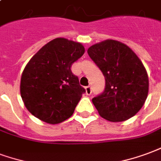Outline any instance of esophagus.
I'll list each match as a JSON object with an SVG mask.
<instances>
[{
	"mask_svg": "<svg viewBox=\"0 0 161 161\" xmlns=\"http://www.w3.org/2000/svg\"><path fill=\"white\" fill-rule=\"evenodd\" d=\"M91 93H92V87L91 86H86V94L91 95Z\"/></svg>",
	"mask_w": 161,
	"mask_h": 161,
	"instance_id": "esophagus-1",
	"label": "esophagus"
}]
</instances>
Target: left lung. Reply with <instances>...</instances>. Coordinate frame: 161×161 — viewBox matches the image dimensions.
<instances>
[{
    "mask_svg": "<svg viewBox=\"0 0 161 161\" xmlns=\"http://www.w3.org/2000/svg\"><path fill=\"white\" fill-rule=\"evenodd\" d=\"M87 53L105 79V88L92 98L102 118L123 122L136 114L148 93V76L136 54L119 41L107 40L93 44Z\"/></svg>",
    "mask_w": 161,
    "mask_h": 161,
    "instance_id": "left-lung-1",
    "label": "left lung"
}]
</instances>
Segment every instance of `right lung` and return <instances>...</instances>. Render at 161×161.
Here are the masks:
<instances>
[{
  "instance_id": "add662e5",
  "label": "right lung",
  "mask_w": 161,
  "mask_h": 161,
  "mask_svg": "<svg viewBox=\"0 0 161 161\" xmlns=\"http://www.w3.org/2000/svg\"><path fill=\"white\" fill-rule=\"evenodd\" d=\"M84 52L80 43L57 37L28 62L21 76L20 95L34 117L56 124L72 116L86 91L70 68Z\"/></svg>"
}]
</instances>
